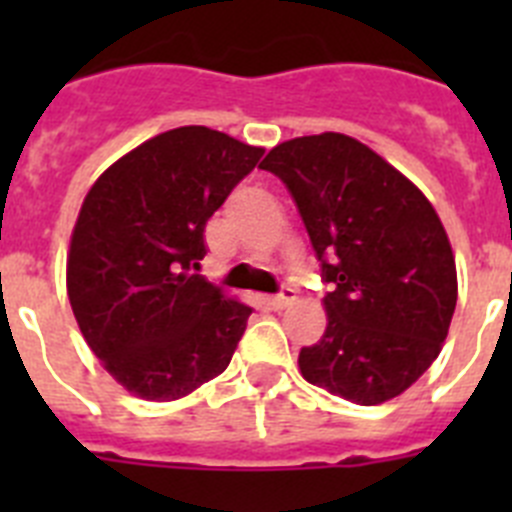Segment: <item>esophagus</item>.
Listing matches in <instances>:
<instances>
[{"mask_svg": "<svg viewBox=\"0 0 512 512\" xmlns=\"http://www.w3.org/2000/svg\"><path fill=\"white\" fill-rule=\"evenodd\" d=\"M292 302H295V289L284 287L282 292H279V295L271 297L269 305L274 307V310H284V307H289V305H292Z\"/></svg>", "mask_w": 512, "mask_h": 512, "instance_id": "esophagus-1", "label": "esophagus"}]
</instances>
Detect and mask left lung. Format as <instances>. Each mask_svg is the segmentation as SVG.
Instances as JSON below:
<instances>
[{"label": "left lung", "instance_id": "left-lung-1", "mask_svg": "<svg viewBox=\"0 0 512 512\" xmlns=\"http://www.w3.org/2000/svg\"><path fill=\"white\" fill-rule=\"evenodd\" d=\"M289 189L323 266L328 328L300 351L310 384L356 405L402 395L436 361L456 307L449 235L425 194L343 133L261 161Z\"/></svg>", "mask_w": 512, "mask_h": 512}]
</instances>
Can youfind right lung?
I'll return each instance as SVG.
<instances>
[{
    "label": "right lung",
    "instance_id": "obj_1",
    "mask_svg": "<svg viewBox=\"0 0 512 512\" xmlns=\"http://www.w3.org/2000/svg\"><path fill=\"white\" fill-rule=\"evenodd\" d=\"M264 148L187 125L99 176L71 233L66 289L81 336L143 400L169 402L228 369L251 307L194 274L205 225Z\"/></svg>",
    "mask_w": 512,
    "mask_h": 512
}]
</instances>
